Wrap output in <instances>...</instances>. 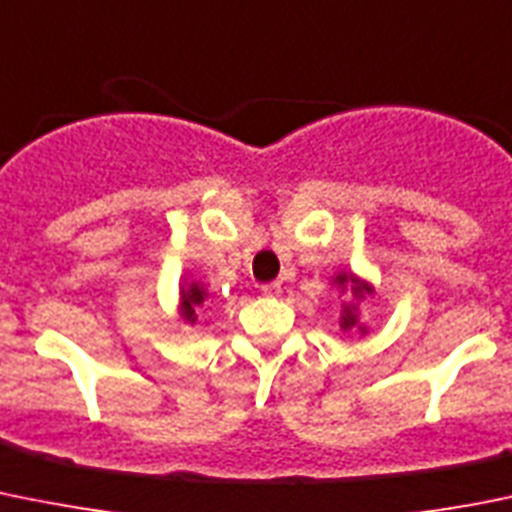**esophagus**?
<instances>
[{
    "label": "esophagus",
    "instance_id": "1",
    "mask_svg": "<svg viewBox=\"0 0 512 512\" xmlns=\"http://www.w3.org/2000/svg\"><path fill=\"white\" fill-rule=\"evenodd\" d=\"M260 290H262V295L277 297L282 292V285H280V282H265V285H262Z\"/></svg>",
    "mask_w": 512,
    "mask_h": 512
}]
</instances>
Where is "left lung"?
<instances>
[{
    "label": "left lung",
    "instance_id": "8db88e82",
    "mask_svg": "<svg viewBox=\"0 0 512 512\" xmlns=\"http://www.w3.org/2000/svg\"><path fill=\"white\" fill-rule=\"evenodd\" d=\"M335 282H337V285H347V282H350V285H352V295H360V292H362V287L355 285L352 275H337ZM365 290H367V287H365ZM355 322H357V317L352 315V312L345 307V315H342V320H340L342 330H352V325H355Z\"/></svg>",
    "mask_w": 512,
    "mask_h": 512
}]
</instances>
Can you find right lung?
I'll return each mask as SVG.
<instances>
[{
	"instance_id": "right-lung-1",
	"label": "right lung",
	"mask_w": 512,
	"mask_h": 512,
	"mask_svg": "<svg viewBox=\"0 0 512 512\" xmlns=\"http://www.w3.org/2000/svg\"><path fill=\"white\" fill-rule=\"evenodd\" d=\"M205 297L207 292L200 285H195V282L187 290H182V312H185L187 322L197 320V312H200V305L205 302Z\"/></svg>"
}]
</instances>
